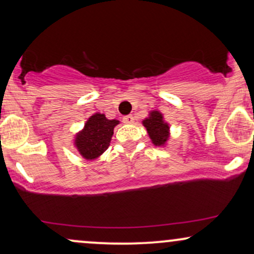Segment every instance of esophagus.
Listing matches in <instances>:
<instances>
[{"label":"esophagus","mask_w":254,"mask_h":254,"mask_svg":"<svg viewBox=\"0 0 254 254\" xmlns=\"http://www.w3.org/2000/svg\"><path fill=\"white\" fill-rule=\"evenodd\" d=\"M133 121H135V119H133V117L131 115L130 116H125V117L123 118V122L125 124H132Z\"/></svg>","instance_id":"esophagus-1"}]
</instances>
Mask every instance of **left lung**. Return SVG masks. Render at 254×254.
<instances>
[{
    "mask_svg": "<svg viewBox=\"0 0 254 254\" xmlns=\"http://www.w3.org/2000/svg\"><path fill=\"white\" fill-rule=\"evenodd\" d=\"M142 124L147 129L154 145L161 147L167 143L170 138V125L164 121V116L160 111H150L149 116L142 122Z\"/></svg>",
    "mask_w": 254,
    "mask_h": 254,
    "instance_id": "8db88e82",
    "label": "left lung"
}]
</instances>
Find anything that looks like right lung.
<instances>
[{
	"instance_id": "right-lung-1",
	"label": "right lung",
	"mask_w": 254,
	"mask_h": 254,
	"mask_svg": "<svg viewBox=\"0 0 254 254\" xmlns=\"http://www.w3.org/2000/svg\"><path fill=\"white\" fill-rule=\"evenodd\" d=\"M119 124L117 119H107L103 113H94L75 136L74 144L80 155L86 160L98 159L109 148L113 129Z\"/></svg>"
}]
</instances>
